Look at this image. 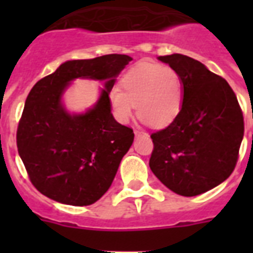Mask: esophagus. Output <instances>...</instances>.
I'll list each match as a JSON object with an SVG mask.
<instances>
[{
    "label": "esophagus",
    "mask_w": 253,
    "mask_h": 253,
    "mask_svg": "<svg viewBox=\"0 0 253 253\" xmlns=\"http://www.w3.org/2000/svg\"><path fill=\"white\" fill-rule=\"evenodd\" d=\"M134 132H135V136H136V138H139V136H142V135H147L146 132H144V131H139V130H135Z\"/></svg>",
    "instance_id": "obj_1"
}]
</instances>
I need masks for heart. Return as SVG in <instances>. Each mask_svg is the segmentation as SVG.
I'll list each match as a JSON object with an SVG mask.
<instances>
[{
	"label": "heart",
	"mask_w": 253,
	"mask_h": 253,
	"mask_svg": "<svg viewBox=\"0 0 253 253\" xmlns=\"http://www.w3.org/2000/svg\"><path fill=\"white\" fill-rule=\"evenodd\" d=\"M121 88L109 90L111 110L121 123L130 121L135 105L140 119L152 127L168 126L181 110L182 83L170 67L140 63L123 75Z\"/></svg>",
	"instance_id": "b5f03b06"
}]
</instances>
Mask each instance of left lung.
Listing matches in <instances>:
<instances>
[{"mask_svg":"<svg viewBox=\"0 0 253 253\" xmlns=\"http://www.w3.org/2000/svg\"><path fill=\"white\" fill-rule=\"evenodd\" d=\"M178 73L182 105L174 121L151 135L150 168L172 192L193 197L227 180L244 135L243 114L228 83L181 53L159 56Z\"/></svg>","mask_w":253,"mask_h":253,"instance_id":"obj_1","label":"left lung"}]
</instances>
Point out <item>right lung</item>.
<instances>
[{
    "label": "right lung",
    "instance_id": "obj_1",
    "mask_svg": "<svg viewBox=\"0 0 253 253\" xmlns=\"http://www.w3.org/2000/svg\"><path fill=\"white\" fill-rule=\"evenodd\" d=\"M132 57L111 53L68 60L34 85L18 125V154L35 188L51 200L87 206L109 190L134 142L130 127L111 114L109 90ZM77 78L102 81L93 107L71 113L64 93Z\"/></svg>",
    "mask_w": 253,
    "mask_h": 253
}]
</instances>
